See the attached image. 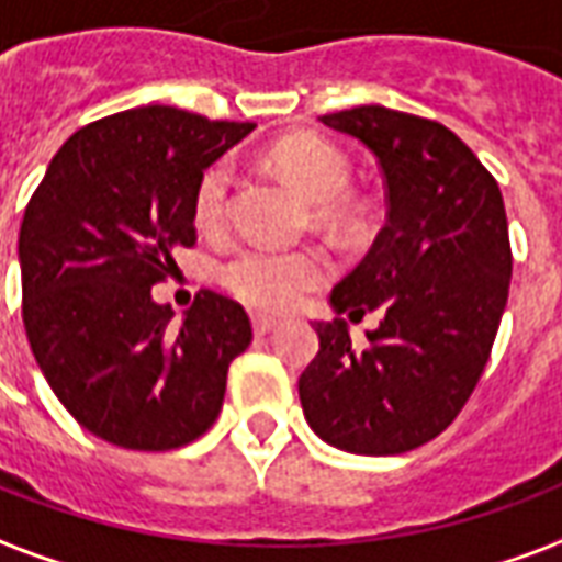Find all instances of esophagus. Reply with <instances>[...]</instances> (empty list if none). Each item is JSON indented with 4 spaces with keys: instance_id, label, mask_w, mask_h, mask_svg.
I'll use <instances>...</instances> for the list:
<instances>
[{
    "instance_id": "esophagus-1",
    "label": "esophagus",
    "mask_w": 562,
    "mask_h": 562,
    "mask_svg": "<svg viewBox=\"0 0 562 562\" xmlns=\"http://www.w3.org/2000/svg\"><path fill=\"white\" fill-rule=\"evenodd\" d=\"M277 318H270V315H252V330L259 336L270 334V330H277Z\"/></svg>"
}]
</instances>
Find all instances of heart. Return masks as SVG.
<instances>
[{"instance_id":"b5f03b06","label":"heart","mask_w":562,"mask_h":562,"mask_svg":"<svg viewBox=\"0 0 562 562\" xmlns=\"http://www.w3.org/2000/svg\"><path fill=\"white\" fill-rule=\"evenodd\" d=\"M270 157L306 196L322 205L318 207L322 220L339 223L345 217L339 199L351 187V164L336 145L324 143L318 136H292L282 139ZM232 187H235V169L228 160L211 164L199 176L193 190V220L207 235H220L228 226ZM327 277H330V261L318 249L249 244L220 265L223 289L259 313H289L303 301V294L318 289Z\"/></svg>"}]
</instances>
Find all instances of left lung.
<instances>
[{"instance_id": "obj_1", "label": "left lung", "mask_w": 562, "mask_h": 562, "mask_svg": "<svg viewBox=\"0 0 562 562\" xmlns=\"http://www.w3.org/2000/svg\"><path fill=\"white\" fill-rule=\"evenodd\" d=\"M378 157L386 223L330 303L381 310L363 348L345 318L315 322L297 390L306 423L357 456L417 450L459 417L492 355L513 249L501 187L459 136L411 112L355 106L318 119Z\"/></svg>"}]
</instances>
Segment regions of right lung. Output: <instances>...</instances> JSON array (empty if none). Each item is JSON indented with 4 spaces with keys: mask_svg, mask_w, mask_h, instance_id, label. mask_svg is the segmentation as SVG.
<instances>
[{
    "mask_svg": "<svg viewBox=\"0 0 562 562\" xmlns=\"http://www.w3.org/2000/svg\"><path fill=\"white\" fill-rule=\"evenodd\" d=\"M256 124L136 106L91 122L49 160L20 226L23 324L53 393L82 429L124 450H178L205 435L249 315L202 289L184 322L151 301L193 247V190Z\"/></svg>",
    "mask_w": 562,
    "mask_h": 562,
    "instance_id": "1",
    "label": "right lung"
}]
</instances>
